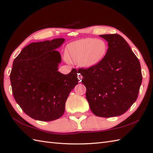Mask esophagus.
I'll list each match as a JSON object with an SVG mask.
<instances>
[{
	"label": "esophagus",
	"instance_id": "esophagus-1",
	"mask_svg": "<svg viewBox=\"0 0 153 153\" xmlns=\"http://www.w3.org/2000/svg\"><path fill=\"white\" fill-rule=\"evenodd\" d=\"M77 77H78V79H79V82H81V80H82V74H80V73H78Z\"/></svg>",
	"mask_w": 153,
	"mask_h": 153
}]
</instances>
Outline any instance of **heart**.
<instances>
[{
	"label": "heart",
	"instance_id": "obj_1",
	"mask_svg": "<svg viewBox=\"0 0 153 153\" xmlns=\"http://www.w3.org/2000/svg\"><path fill=\"white\" fill-rule=\"evenodd\" d=\"M108 45L101 39L86 38L69 44L65 55L69 62L80 63L85 68L97 65L106 56Z\"/></svg>",
	"mask_w": 153,
	"mask_h": 153
}]
</instances>
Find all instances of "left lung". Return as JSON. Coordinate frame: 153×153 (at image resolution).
Wrapping results in <instances>:
<instances>
[{"mask_svg": "<svg viewBox=\"0 0 153 153\" xmlns=\"http://www.w3.org/2000/svg\"><path fill=\"white\" fill-rule=\"evenodd\" d=\"M100 36L108 42L106 56L97 65L78 71L92 113L105 118L120 116L137 98L142 82L140 63L120 35Z\"/></svg>", "mask_w": 153, "mask_h": 153, "instance_id": "1", "label": "left lung"}]
</instances>
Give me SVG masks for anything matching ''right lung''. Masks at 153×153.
I'll list each match as a JSON object with an SVG mask.
<instances>
[{
  "label": "right lung",
  "instance_id": "obj_1",
  "mask_svg": "<svg viewBox=\"0 0 153 153\" xmlns=\"http://www.w3.org/2000/svg\"><path fill=\"white\" fill-rule=\"evenodd\" d=\"M64 41L62 38L30 43L13 62L10 79L13 97L33 119L60 118L68 96L79 83L75 69L67 74L57 71L62 57L56 50Z\"/></svg>",
  "mask_w": 153,
  "mask_h": 153
}]
</instances>
